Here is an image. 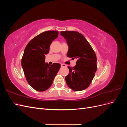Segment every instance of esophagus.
<instances>
[{
	"label": "esophagus",
	"mask_w": 127,
	"mask_h": 127,
	"mask_svg": "<svg viewBox=\"0 0 127 127\" xmlns=\"http://www.w3.org/2000/svg\"><path fill=\"white\" fill-rule=\"evenodd\" d=\"M61 67H65L66 66V65L65 64H61Z\"/></svg>",
	"instance_id": "1"
}]
</instances>
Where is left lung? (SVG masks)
<instances>
[{
	"instance_id": "left-lung-1",
	"label": "left lung",
	"mask_w": 127,
	"mask_h": 127,
	"mask_svg": "<svg viewBox=\"0 0 127 127\" xmlns=\"http://www.w3.org/2000/svg\"><path fill=\"white\" fill-rule=\"evenodd\" d=\"M69 47L67 57L77 59L75 67H68L69 73L65 79L71 90L80 91L90 86L97 70L96 56L90 44L81 33L75 31L60 32Z\"/></svg>"
}]
</instances>
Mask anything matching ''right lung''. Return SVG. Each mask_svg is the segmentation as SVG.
Instances as JSON below:
<instances>
[{
  "mask_svg": "<svg viewBox=\"0 0 127 127\" xmlns=\"http://www.w3.org/2000/svg\"><path fill=\"white\" fill-rule=\"evenodd\" d=\"M57 31H48L31 40L25 48L21 64L27 82L34 90L43 92L53 83L60 68L58 63H45L52 42L58 36Z\"/></svg>",
  "mask_w": 127,
  "mask_h": 127,
  "instance_id": "obj_1",
  "label": "right lung"
}]
</instances>
